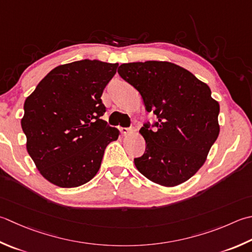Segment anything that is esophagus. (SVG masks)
<instances>
[{
	"mask_svg": "<svg viewBox=\"0 0 252 252\" xmlns=\"http://www.w3.org/2000/svg\"><path fill=\"white\" fill-rule=\"evenodd\" d=\"M120 131H121L122 134L129 135V134H132V133H134L135 129H134V127H121Z\"/></svg>",
	"mask_w": 252,
	"mask_h": 252,
	"instance_id": "1",
	"label": "esophagus"
}]
</instances>
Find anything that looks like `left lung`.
<instances>
[{"mask_svg": "<svg viewBox=\"0 0 252 252\" xmlns=\"http://www.w3.org/2000/svg\"><path fill=\"white\" fill-rule=\"evenodd\" d=\"M118 73L156 116L140 133L145 152L134 164L147 179L165 187L187 181L204 164L220 133V105L210 87L174 63L146 61L123 63ZM152 127H156L152 130Z\"/></svg>", "mask_w": 252, "mask_h": 252, "instance_id": "8db88e82", "label": "left lung"}]
</instances>
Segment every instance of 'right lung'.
<instances>
[{
    "instance_id": "1",
    "label": "right lung",
    "mask_w": 252,
    "mask_h": 252,
    "mask_svg": "<svg viewBox=\"0 0 252 252\" xmlns=\"http://www.w3.org/2000/svg\"><path fill=\"white\" fill-rule=\"evenodd\" d=\"M118 63L81 60L54 67L24 103L22 129L40 174L61 188L93 179L119 131L100 119L105 87Z\"/></svg>"
}]
</instances>
